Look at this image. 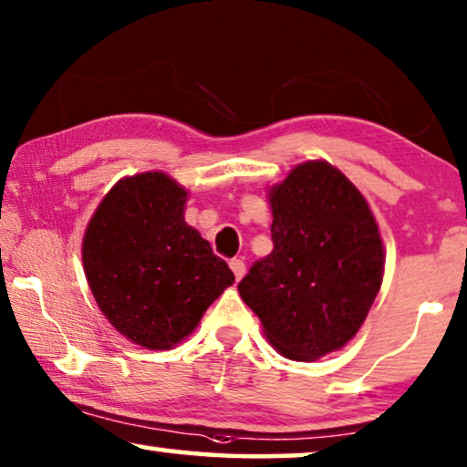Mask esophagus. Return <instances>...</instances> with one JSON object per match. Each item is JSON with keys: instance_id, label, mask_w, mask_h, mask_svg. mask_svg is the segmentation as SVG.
<instances>
[{"instance_id": "34e87169", "label": "esophagus", "mask_w": 467, "mask_h": 467, "mask_svg": "<svg viewBox=\"0 0 467 467\" xmlns=\"http://www.w3.org/2000/svg\"><path fill=\"white\" fill-rule=\"evenodd\" d=\"M229 267H232V272L235 274V280H240L242 275L246 274V265H244V261H242V259H232V261H229Z\"/></svg>"}]
</instances>
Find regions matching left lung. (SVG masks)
<instances>
[{"instance_id": "1", "label": "left lung", "mask_w": 467, "mask_h": 467, "mask_svg": "<svg viewBox=\"0 0 467 467\" xmlns=\"http://www.w3.org/2000/svg\"><path fill=\"white\" fill-rule=\"evenodd\" d=\"M274 250L238 284L267 339L290 360H316L358 333L383 278L379 227L362 193L327 161L275 185Z\"/></svg>"}]
</instances>
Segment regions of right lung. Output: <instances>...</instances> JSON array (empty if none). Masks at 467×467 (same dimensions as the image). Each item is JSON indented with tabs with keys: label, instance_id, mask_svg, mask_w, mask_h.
Returning <instances> with one entry per match:
<instances>
[{
	"label": "right lung",
	"instance_id": "1",
	"mask_svg": "<svg viewBox=\"0 0 467 467\" xmlns=\"http://www.w3.org/2000/svg\"><path fill=\"white\" fill-rule=\"evenodd\" d=\"M185 189L164 172L121 179L84 235V272L100 312L147 349L185 339L235 280L185 223Z\"/></svg>",
	"mask_w": 467,
	"mask_h": 467
}]
</instances>
